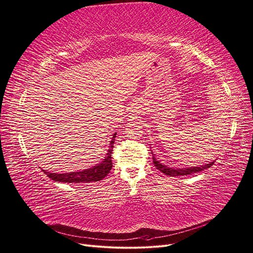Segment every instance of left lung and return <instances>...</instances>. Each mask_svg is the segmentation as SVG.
Listing matches in <instances>:
<instances>
[{
  "label": "left lung",
  "instance_id": "left-lung-1",
  "mask_svg": "<svg viewBox=\"0 0 253 253\" xmlns=\"http://www.w3.org/2000/svg\"><path fill=\"white\" fill-rule=\"evenodd\" d=\"M152 155H153V164L156 167V169L160 170L162 173H164L167 176H171V177H176V176H185V175H191L193 173H198L201 172L208 168H211L214 162L212 161L210 164L199 166V167H189V168H170L166 165H163L160 161L156 160V157L153 154V151L151 150Z\"/></svg>",
  "mask_w": 253,
  "mask_h": 253
}]
</instances>
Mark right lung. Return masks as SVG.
<instances>
[{
  "instance_id": "obj_1",
  "label": "right lung",
  "mask_w": 253,
  "mask_h": 253,
  "mask_svg": "<svg viewBox=\"0 0 253 253\" xmlns=\"http://www.w3.org/2000/svg\"><path fill=\"white\" fill-rule=\"evenodd\" d=\"M116 135H117V132L114 133V135L111 137L109 149L104 160L102 161V163L89 168V169L78 171V172L61 173V174L46 172L44 170H42V172L52 180L64 182V183H84V182H91V181H100L104 178L105 176H107V174L110 172L112 168L111 154H112V149H114Z\"/></svg>"
}]
</instances>
